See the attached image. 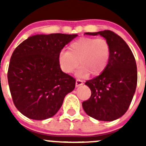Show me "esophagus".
I'll list each match as a JSON object with an SVG mask.
<instances>
[{
  "instance_id": "1",
  "label": "esophagus",
  "mask_w": 146,
  "mask_h": 146,
  "mask_svg": "<svg viewBox=\"0 0 146 146\" xmlns=\"http://www.w3.org/2000/svg\"><path fill=\"white\" fill-rule=\"evenodd\" d=\"M82 84H83V82H82L81 80L77 79V80H76V87H79V86H82Z\"/></svg>"
}]
</instances>
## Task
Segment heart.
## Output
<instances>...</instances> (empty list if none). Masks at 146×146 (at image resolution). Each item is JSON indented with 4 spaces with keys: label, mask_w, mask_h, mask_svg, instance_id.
<instances>
[{
    "label": "heart",
    "mask_w": 146,
    "mask_h": 146,
    "mask_svg": "<svg viewBox=\"0 0 146 146\" xmlns=\"http://www.w3.org/2000/svg\"><path fill=\"white\" fill-rule=\"evenodd\" d=\"M110 54V48L104 38H82L72 42L69 51L62 50L59 53L58 61L61 69L71 73L79 65L77 76L86 77L91 73L99 75L106 69Z\"/></svg>",
    "instance_id": "b5f03b06"
}]
</instances>
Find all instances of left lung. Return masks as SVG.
I'll list each match as a JSON object with an SVG mask.
<instances>
[{
    "label": "left lung",
    "instance_id": "left-lung-1",
    "mask_svg": "<svg viewBox=\"0 0 146 146\" xmlns=\"http://www.w3.org/2000/svg\"><path fill=\"white\" fill-rule=\"evenodd\" d=\"M86 34L104 37L110 45V54L104 72L85 83L91 89V96L82 102V108L95 119L114 121L127 111L135 93L137 82L135 58L124 40L111 31Z\"/></svg>",
    "mask_w": 146,
    "mask_h": 146
}]
</instances>
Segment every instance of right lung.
<instances>
[{
	"mask_svg": "<svg viewBox=\"0 0 146 146\" xmlns=\"http://www.w3.org/2000/svg\"><path fill=\"white\" fill-rule=\"evenodd\" d=\"M77 34L51 33L28 37L10 59L8 82L13 102L31 119L44 120L57 113L66 95L75 88L74 77L60 69L58 55Z\"/></svg>",
	"mask_w": 146,
	"mask_h": 146,
	"instance_id": "right-lung-1",
	"label": "right lung"
}]
</instances>
